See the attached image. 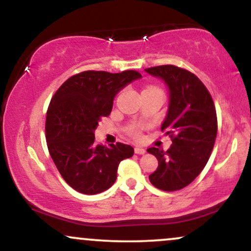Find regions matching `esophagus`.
I'll list each match as a JSON object with an SVG mask.
<instances>
[{
	"label": "esophagus",
	"mask_w": 251,
	"mask_h": 251,
	"mask_svg": "<svg viewBox=\"0 0 251 251\" xmlns=\"http://www.w3.org/2000/svg\"><path fill=\"white\" fill-rule=\"evenodd\" d=\"M134 152L137 154H144L146 152V150L143 149V148H138V146H137V148H134Z\"/></svg>",
	"instance_id": "34e87169"
}]
</instances>
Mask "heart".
Here are the masks:
<instances>
[{
  "label": "heart",
  "instance_id": "1",
  "mask_svg": "<svg viewBox=\"0 0 251 251\" xmlns=\"http://www.w3.org/2000/svg\"><path fill=\"white\" fill-rule=\"evenodd\" d=\"M146 89H159L157 87H153V86H150V87H148ZM129 133H131L133 137L135 138H139L140 137V131H139V127L138 126H132L131 128H129Z\"/></svg>",
  "mask_w": 251,
  "mask_h": 251
}]
</instances>
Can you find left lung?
Listing matches in <instances>:
<instances>
[{
    "mask_svg": "<svg viewBox=\"0 0 251 251\" xmlns=\"http://www.w3.org/2000/svg\"><path fill=\"white\" fill-rule=\"evenodd\" d=\"M145 72L162 79L169 88V109L162 131L172 140L166 152L148 149L158 160L157 170L149 178L155 188L177 191L194 181L208 163L217 135L215 103L204 83L191 72L174 65Z\"/></svg>",
    "mask_w": 251,
    "mask_h": 251,
    "instance_id": "8db88e82",
    "label": "left lung"
}]
</instances>
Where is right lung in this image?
Here are the masks:
<instances>
[{"label": "right lung", "instance_id": "right-lung-1", "mask_svg": "<svg viewBox=\"0 0 251 251\" xmlns=\"http://www.w3.org/2000/svg\"><path fill=\"white\" fill-rule=\"evenodd\" d=\"M142 74L135 71L108 73L86 71L66 80L51 98L46 117L50 154L68 185L85 195L111 188L123 159L134 150L126 144L94 143V131L109 116L118 92Z\"/></svg>", "mask_w": 251, "mask_h": 251}]
</instances>
